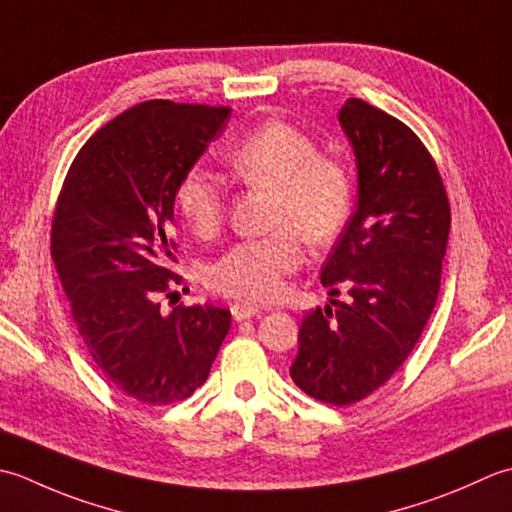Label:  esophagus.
I'll list each match as a JSON object with an SVG mask.
<instances>
[{"mask_svg":"<svg viewBox=\"0 0 512 512\" xmlns=\"http://www.w3.org/2000/svg\"><path fill=\"white\" fill-rule=\"evenodd\" d=\"M229 311H232V318L236 322H241V320H247V318L260 314V307L249 305V302H234V305L229 307Z\"/></svg>","mask_w":512,"mask_h":512,"instance_id":"34e87169","label":"esophagus"}]
</instances>
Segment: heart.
<instances>
[{"label": "heart", "instance_id": "obj_1", "mask_svg": "<svg viewBox=\"0 0 512 512\" xmlns=\"http://www.w3.org/2000/svg\"><path fill=\"white\" fill-rule=\"evenodd\" d=\"M227 161L241 183L274 192L269 214L274 232L229 247L207 271V285L227 298L276 300L302 263L300 236L320 247L347 225L351 176L340 161L320 156L307 132L285 121L258 125L229 152ZM174 203L198 236H214L221 229L225 190L201 165L181 176Z\"/></svg>", "mask_w": 512, "mask_h": 512}]
</instances>
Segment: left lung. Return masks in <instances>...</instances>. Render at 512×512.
<instances>
[{"mask_svg": "<svg viewBox=\"0 0 512 512\" xmlns=\"http://www.w3.org/2000/svg\"><path fill=\"white\" fill-rule=\"evenodd\" d=\"M358 168V203L320 280L325 309L302 316L291 380L325 404H353L409 358L440 294L451 207L429 150L391 114L349 99L338 112Z\"/></svg>", "mask_w": 512, "mask_h": 512, "instance_id": "left-lung-1", "label": "left lung"}]
</instances>
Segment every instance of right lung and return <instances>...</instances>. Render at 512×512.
I'll list each match as a JSON object with an SVG mask.
<instances>
[{"label":"right lung","mask_w":512,"mask_h":512,"mask_svg":"<svg viewBox=\"0 0 512 512\" xmlns=\"http://www.w3.org/2000/svg\"><path fill=\"white\" fill-rule=\"evenodd\" d=\"M227 121L229 108L165 99L121 112L79 150L52 218V260L88 353L145 404L190 398L232 325L229 309L163 314L159 302L181 283L170 269L176 185Z\"/></svg>","instance_id":"right-lung-1"}]
</instances>
